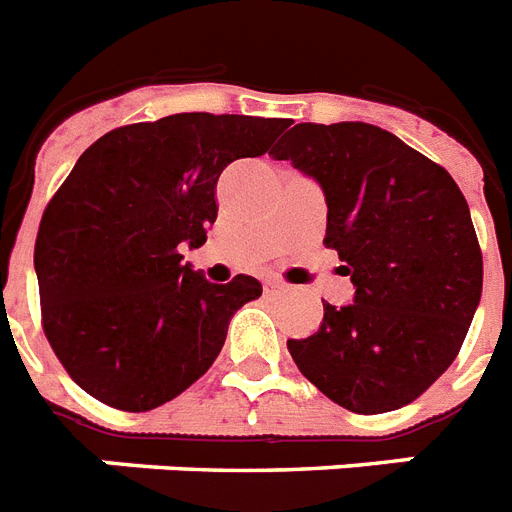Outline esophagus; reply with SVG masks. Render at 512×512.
Here are the masks:
<instances>
[{"label": "esophagus", "instance_id": "obj_1", "mask_svg": "<svg viewBox=\"0 0 512 512\" xmlns=\"http://www.w3.org/2000/svg\"><path fill=\"white\" fill-rule=\"evenodd\" d=\"M278 292H284V284H276V281L265 284V294H278Z\"/></svg>", "mask_w": 512, "mask_h": 512}]
</instances>
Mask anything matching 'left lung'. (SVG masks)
Masks as SVG:
<instances>
[{"mask_svg": "<svg viewBox=\"0 0 512 512\" xmlns=\"http://www.w3.org/2000/svg\"><path fill=\"white\" fill-rule=\"evenodd\" d=\"M270 155L326 197V239L355 302L286 347L307 381L352 413L421 397L458 357L484 263L463 191L442 165L371 123H297Z\"/></svg>", "mask_w": 512, "mask_h": 512, "instance_id": "8db88e82", "label": "left lung"}]
</instances>
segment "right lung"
I'll return each instance as SVG.
<instances>
[{"label": "right lung", "mask_w": 512, "mask_h": 512, "mask_svg": "<svg viewBox=\"0 0 512 512\" xmlns=\"http://www.w3.org/2000/svg\"><path fill=\"white\" fill-rule=\"evenodd\" d=\"M286 126L178 112L115 128L78 157L44 210L33 268L44 334L83 392L144 413L215 363L263 286L244 273L210 284L181 252L207 242L223 168L265 155Z\"/></svg>", "instance_id": "right-lung-1"}]
</instances>
